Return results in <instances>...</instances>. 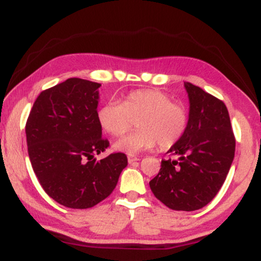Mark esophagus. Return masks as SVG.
Instances as JSON below:
<instances>
[{"instance_id":"1","label":"esophagus","mask_w":261,"mask_h":261,"mask_svg":"<svg viewBox=\"0 0 261 261\" xmlns=\"http://www.w3.org/2000/svg\"><path fill=\"white\" fill-rule=\"evenodd\" d=\"M136 161H139V158L136 157V155H133V154H128L127 155V162L128 163H134V162H136Z\"/></svg>"}]
</instances>
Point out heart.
<instances>
[{
	"instance_id": "heart-1",
	"label": "heart",
	"mask_w": 261,
	"mask_h": 261,
	"mask_svg": "<svg viewBox=\"0 0 261 261\" xmlns=\"http://www.w3.org/2000/svg\"><path fill=\"white\" fill-rule=\"evenodd\" d=\"M98 122L106 133L121 136L136 120L137 130L115 142L114 147L127 153H137L154 147L175 146L187 134L190 112L184 101L173 100L169 93L160 89H136L122 99L109 100L100 107Z\"/></svg>"
}]
</instances>
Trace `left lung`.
<instances>
[{
    "instance_id": "8db88e82",
    "label": "left lung",
    "mask_w": 261,
    "mask_h": 261,
    "mask_svg": "<svg viewBox=\"0 0 261 261\" xmlns=\"http://www.w3.org/2000/svg\"><path fill=\"white\" fill-rule=\"evenodd\" d=\"M185 88L190 100L188 131L168 151L175 160L162 161L149 188L167 207L195 211L207 205L226 180L236 137L222 100L189 82Z\"/></svg>"
}]
</instances>
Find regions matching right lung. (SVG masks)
Instances as JSON below:
<instances>
[{
	"label": "right lung",
	"mask_w": 261,
	"mask_h": 261,
	"mask_svg": "<svg viewBox=\"0 0 261 261\" xmlns=\"http://www.w3.org/2000/svg\"><path fill=\"white\" fill-rule=\"evenodd\" d=\"M99 83L81 79L45 89L25 124L33 170L45 193L70 208H89L118 184L127 157L121 152L97 161L109 147L97 118Z\"/></svg>",
	"instance_id": "right-lung-1"
}]
</instances>
